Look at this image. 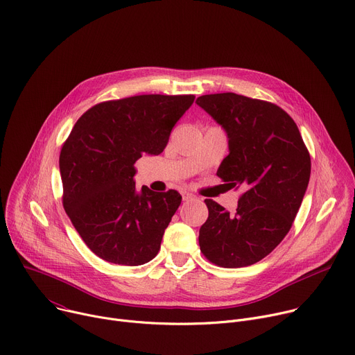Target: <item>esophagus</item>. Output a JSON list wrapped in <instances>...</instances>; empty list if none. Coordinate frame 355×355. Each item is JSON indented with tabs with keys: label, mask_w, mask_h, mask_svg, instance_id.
<instances>
[{
	"label": "esophagus",
	"mask_w": 355,
	"mask_h": 355,
	"mask_svg": "<svg viewBox=\"0 0 355 355\" xmlns=\"http://www.w3.org/2000/svg\"><path fill=\"white\" fill-rule=\"evenodd\" d=\"M181 196H182V200H184V201H189V200L194 198V196L189 194V192H187V191H182Z\"/></svg>",
	"instance_id": "1"
}]
</instances>
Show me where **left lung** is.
<instances>
[{
  "instance_id": "1",
  "label": "left lung",
  "mask_w": 355,
  "mask_h": 355,
  "mask_svg": "<svg viewBox=\"0 0 355 355\" xmlns=\"http://www.w3.org/2000/svg\"><path fill=\"white\" fill-rule=\"evenodd\" d=\"M197 105L228 133L230 154L216 175L245 187L234 214L205 200L200 249L219 268L250 266L292 228L310 180V154L295 120L275 103L228 92L200 96Z\"/></svg>"
}]
</instances>
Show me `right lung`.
<instances>
[{
  "mask_svg": "<svg viewBox=\"0 0 355 355\" xmlns=\"http://www.w3.org/2000/svg\"><path fill=\"white\" fill-rule=\"evenodd\" d=\"M194 94H140L94 105L59 155L62 204L86 246L124 266L150 262L181 204L175 189L136 188V161L166 148Z\"/></svg>",
  "mask_w": 355,
  "mask_h": 355,
  "instance_id": "obj_1",
  "label": "right lung"
}]
</instances>
